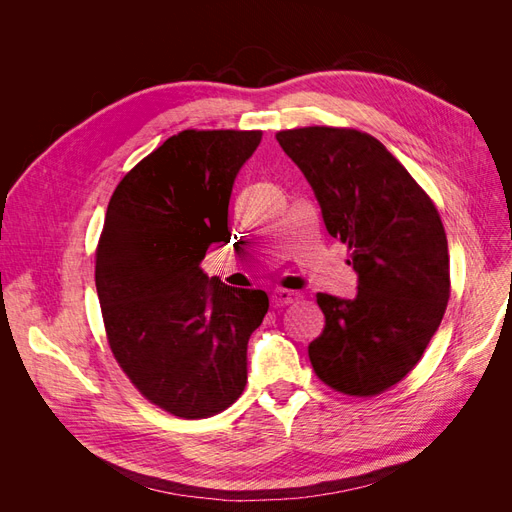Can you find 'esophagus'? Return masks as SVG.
<instances>
[{
  "mask_svg": "<svg viewBox=\"0 0 512 512\" xmlns=\"http://www.w3.org/2000/svg\"><path fill=\"white\" fill-rule=\"evenodd\" d=\"M299 294L294 290H288V288H278L272 292V307L274 309H282L286 305H290L294 299H297Z\"/></svg>",
  "mask_w": 512,
  "mask_h": 512,
  "instance_id": "esophagus-1",
  "label": "esophagus"
}]
</instances>
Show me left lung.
<instances>
[{
    "mask_svg": "<svg viewBox=\"0 0 512 512\" xmlns=\"http://www.w3.org/2000/svg\"><path fill=\"white\" fill-rule=\"evenodd\" d=\"M348 245L355 299L317 292L326 326L311 344L317 378L348 396H378L415 369L450 299L440 213L407 168L367 132L305 126L276 132Z\"/></svg>",
    "mask_w": 512,
    "mask_h": 512,
    "instance_id": "1",
    "label": "left lung"
}]
</instances>
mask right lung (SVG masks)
Returning <instances> with one entry per match:
<instances>
[{
    "mask_svg": "<svg viewBox=\"0 0 512 512\" xmlns=\"http://www.w3.org/2000/svg\"><path fill=\"white\" fill-rule=\"evenodd\" d=\"M261 130H182L116 186L95 251L107 344L151 405L180 419L226 411L247 386L263 290L201 270L230 242L228 203Z\"/></svg>",
    "mask_w": 512,
    "mask_h": 512,
    "instance_id": "right-lung-1",
    "label": "right lung"
}]
</instances>
